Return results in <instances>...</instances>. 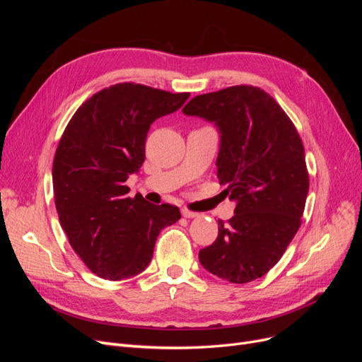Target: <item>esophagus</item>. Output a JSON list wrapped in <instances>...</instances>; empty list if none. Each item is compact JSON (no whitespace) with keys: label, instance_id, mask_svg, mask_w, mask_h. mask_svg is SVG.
<instances>
[{"label":"esophagus","instance_id":"esophagus-1","mask_svg":"<svg viewBox=\"0 0 362 362\" xmlns=\"http://www.w3.org/2000/svg\"><path fill=\"white\" fill-rule=\"evenodd\" d=\"M181 214L185 217V218H193V217H198V213H193V211H190V210H184L181 211Z\"/></svg>","mask_w":362,"mask_h":362}]
</instances>
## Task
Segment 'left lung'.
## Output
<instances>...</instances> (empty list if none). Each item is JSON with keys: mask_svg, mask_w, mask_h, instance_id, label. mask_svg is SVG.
Segmentation results:
<instances>
[{"mask_svg": "<svg viewBox=\"0 0 362 362\" xmlns=\"http://www.w3.org/2000/svg\"><path fill=\"white\" fill-rule=\"evenodd\" d=\"M187 116L221 133L217 178L235 201L216 242L199 250L205 270L233 284L255 281L276 264L298 233L310 178L298 129L273 98L254 86L194 96Z\"/></svg>", "mask_w": 362, "mask_h": 362, "instance_id": "8db88e82", "label": "left lung"}]
</instances>
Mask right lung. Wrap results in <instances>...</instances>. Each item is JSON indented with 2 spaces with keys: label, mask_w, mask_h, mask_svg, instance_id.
Returning <instances> with one entry per match:
<instances>
[{
  "label": "right lung",
  "mask_w": 362,
  "mask_h": 362,
  "mask_svg": "<svg viewBox=\"0 0 362 362\" xmlns=\"http://www.w3.org/2000/svg\"><path fill=\"white\" fill-rule=\"evenodd\" d=\"M189 96L119 83L89 98L64 129L52 163L56 208L72 249L100 278L144 272L161 229L180 221L178 206L128 198L125 181L145 161L151 124Z\"/></svg>",
  "instance_id": "1"
}]
</instances>
